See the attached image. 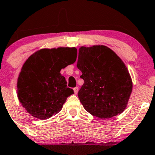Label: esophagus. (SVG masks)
I'll return each mask as SVG.
<instances>
[{
	"label": "esophagus",
	"mask_w": 155,
	"mask_h": 155,
	"mask_svg": "<svg viewBox=\"0 0 155 155\" xmlns=\"http://www.w3.org/2000/svg\"><path fill=\"white\" fill-rule=\"evenodd\" d=\"M74 91L75 94H77L78 91H79V87H74Z\"/></svg>",
	"instance_id": "34e87169"
}]
</instances>
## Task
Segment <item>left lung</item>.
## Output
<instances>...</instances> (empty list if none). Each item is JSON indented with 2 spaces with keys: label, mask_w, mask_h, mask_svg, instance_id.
<instances>
[{
  "label": "left lung",
  "mask_w": 155,
  "mask_h": 155,
  "mask_svg": "<svg viewBox=\"0 0 155 155\" xmlns=\"http://www.w3.org/2000/svg\"><path fill=\"white\" fill-rule=\"evenodd\" d=\"M77 68L84 80L78 96L85 110L104 119L124 111L132 81L125 64L113 50L102 45L81 46Z\"/></svg>",
  "instance_id": "8db88e82"
}]
</instances>
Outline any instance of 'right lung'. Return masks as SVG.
Returning <instances> with one entry per match:
<instances>
[{"label": "right lung", "instance_id": "1", "mask_svg": "<svg viewBox=\"0 0 155 155\" xmlns=\"http://www.w3.org/2000/svg\"><path fill=\"white\" fill-rule=\"evenodd\" d=\"M76 48H42L31 55L21 68L17 83L18 98L32 116L45 120L62 110L74 94L61 69L74 63Z\"/></svg>", "mask_w": 155, "mask_h": 155}]
</instances>
